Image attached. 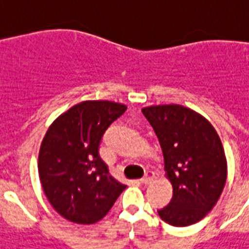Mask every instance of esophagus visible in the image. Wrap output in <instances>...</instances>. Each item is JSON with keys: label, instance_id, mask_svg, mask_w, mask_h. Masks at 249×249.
Returning <instances> with one entry per match:
<instances>
[{"label": "esophagus", "instance_id": "obj_1", "mask_svg": "<svg viewBox=\"0 0 249 249\" xmlns=\"http://www.w3.org/2000/svg\"><path fill=\"white\" fill-rule=\"evenodd\" d=\"M153 179H155V173H153V171H147V173H145V177L143 178V179H141V183L149 184Z\"/></svg>", "mask_w": 249, "mask_h": 249}]
</instances>
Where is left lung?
<instances>
[{
    "mask_svg": "<svg viewBox=\"0 0 249 249\" xmlns=\"http://www.w3.org/2000/svg\"><path fill=\"white\" fill-rule=\"evenodd\" d=\"M142 112L156 133L173 184V198L157 210L160 217L173 226L198 223L216 205L226 181L219 135L203 116L180 105L145 107Z\"/></svg>",
    "mask_w": 249,
    "mask_h": 249,
    "instance_id": "1",
    "label": "left lung"
}]
</instances>
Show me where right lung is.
<instances>
[{"mask_svg":"<svg viewBox=\"0 0 249 249\" xmlns=\"http://www.w3.org/2000/svg\"><path fill=\"white\" fill-rule=\"evenodd\" d=\"M125 111L126 106L110 101H86L58 116L44 135L40 184L52 207L69 221H100L126 188L98 155L105 131Z\"/></svg>","mask_w":249,"mask_h":249,"instance_id":"right-lung-1","label":"right lung"}]
</instances>
